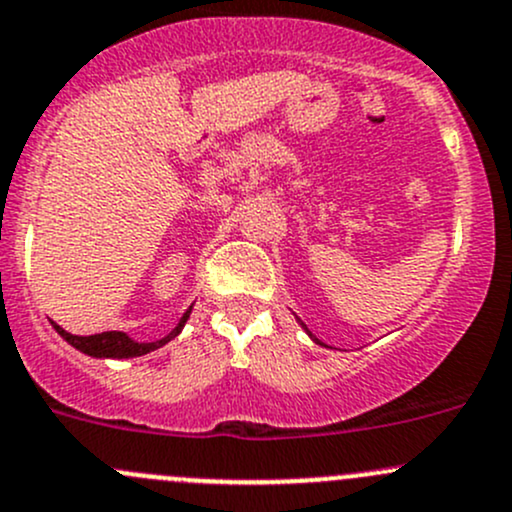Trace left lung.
Here are the masks:
<instances>
[{
	"mask_svg": "<svg viewBox=\"0 0 512 512\" xmlns=\"http://www.w3.org/2000/svg\"><path fill=\"white\" fill-rule=\"evenodd\" d=\"M302 327H304V324H302ZM304 329H307V327H304ZM307 334H309V337H312V332H309V329H307ZM312 339H314V342H317V344H322L317 337H312Z\"/></svg>",
	"mask_w": 512,
	"mask_h": 512,
	"instance_id": "8db88e82",
	"label": "left lung"
}]
</instances>
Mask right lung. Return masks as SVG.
Here are the masks:
<instances>
[{"instance_id":"1","label":"right lung","mask_w":512,"mask_h":512,"mask_svg":"<svg viewBox=\"0 0 512 512\" xmlns=\"http://www.w3.org/2000/svg\"><path fill=\"white\" fill-rule=\"evenodd\" d=\"M188 317H190V309L183 314L178 327H175L168 337L158 339V342H136V339H131L123 332H101V334H91V337H76V334H69L66 329H61L59 324H54V329L71 344V347H76L79 352L89 356H96V359H131V356H143L148 352H156V349L163 347V344H168L170 339L178 337L180 329H183L185 322H188Z\"/></svg>"}]
</instances>
